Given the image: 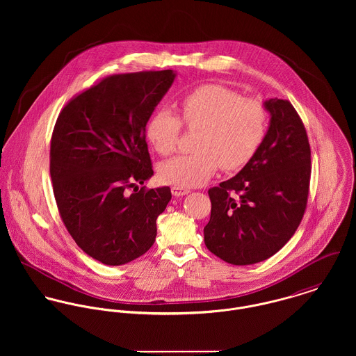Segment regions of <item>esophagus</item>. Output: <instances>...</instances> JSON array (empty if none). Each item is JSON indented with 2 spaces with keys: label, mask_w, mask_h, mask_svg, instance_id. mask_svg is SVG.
<instances>
[{
  "label": "esophagus",
  "mask_w": 356,
  "mask_h": 356,
  "mask_svg": "<svg viewBox=\"0 0 356 356\" xmlns=\"http://www.w3.org/2000/svg\"><path fill=\"white\" fill-rule=\"evenodd\" d=\"M191 191L186 189V188H181V186H172L171 188V193L174 196H184V195H188Z\"/></svg>",
  "instance_id": "obj_1"
}]
</instances>
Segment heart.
Listing matches in <instances>:
<instances>
[{"label": "heart", "mask_w": 356, "mask_h": 356, "mask_svg": "<svg viewBox=\"0 0 356 356\" xmlns=\"http://www.w3.org/2000/svg\"><path fill=\"white\" fill-rule=\"evenodd\" d=\"M179 113L157 109L147 124V138L154 151L168 156L177 149L182 123L200 130L197 152L179 154L159 168L163 182L181 188L204 184L219 165L236 171L251 161L267 131V109L261 100L243 97L222 85H204L179 102Z\"/></svg>", "instance_id": "obj_1"}]
</instances>
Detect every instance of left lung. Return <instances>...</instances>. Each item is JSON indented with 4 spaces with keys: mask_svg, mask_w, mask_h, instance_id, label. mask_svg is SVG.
<instances>
[{
    "mask_svg": "<svg viewBox=\"0 0 356 356\" xmlns=\"http://www.w3.org/2000/svg\"><path fill=\"white\" fill-rule=\"evenodd\" d=\"M264 105L271 120L260 148L236 177L208 191L204 243L236 266L277 254L298 230L308 200L311 148L303 120L288 100Z\"/></svg>",
    "mask_w": 356,
    "mask_h": 356,
    "instance_id": "1",
    "label": "left lung"
}]
</instances>
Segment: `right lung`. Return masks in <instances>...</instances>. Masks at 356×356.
<instances>
[{
  "label": "right lung",
  "instance_id": "obj_1",
  "mask_svg": "<svg viewBox=\"0 0 356 356\" xmlns=\"http://www.w3.org/2000/svg\"><path fill=\"white\" fill-rule=\"evenodd\" d=\"M174 78L171 70L108 75L74 96L56 120L51 177L57 209L76 245L104 264L145 254L171 200L168 186L138 191L136 184L153 175L145 126Z\"/></svg>",
  "mask_w": 356,
  "mask_h": 356
}]
</instances>
